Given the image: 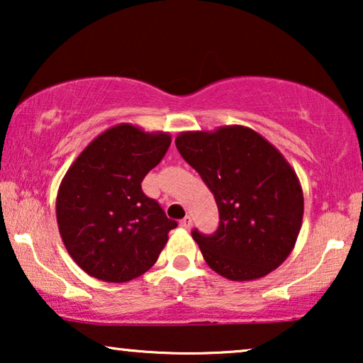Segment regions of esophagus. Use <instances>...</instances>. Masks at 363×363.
I'll list each match as a JSON object with an SVG mask.
<instances>
[{"label":"esophagus","mask_w":363,"mask_h":363,"mask_svg":"<svg viewBox=\"0 0 363 363\" xmlns=\"http://www.w3.org/2000/svg\"><path fill=\"white\" fill-rule=\"evenodd\" d=\"M180 226H182V228H185V230H188V228L191 226V218H190V216H185V218H183V220L180 221Z\"/></svg>","instance_id":"1"}]
</instances>
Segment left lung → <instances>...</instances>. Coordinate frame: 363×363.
Returning <instances> with one entry per match:
<instances>
[{
  "label": "left lung",
  "instance_id": "left-lung-1",
  "mask_svg": "<svg viewBox=\"0 0 363 363\" xmlns=\"http://www.w3.org/2000/svg\"><path fill=\"white\" fill-rule=\"evenodd\" d=\"M177 148L215 195V233L191 231L208 266L231 281H250L282 264L301 231L304 198L284 157L247 127L185 132Z\"/></svg>",
  "mask_w": 363,
  "mask_h": 363
}]
</instances>
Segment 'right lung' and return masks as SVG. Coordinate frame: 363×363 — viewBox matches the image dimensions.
<instances>
[{
  "label": "right lung",
  "instance_id": "right-lung-1",
  "mask_svg": "<svg viewBox=\"0 0 363 363\" xmlns=\"http://www.w3.org/2000/svg\"><path fill=\"white\" fill-rule=\"evenodd\" d=\"M167 133L122 123L89 143L69 168L56 201L72 259L89 276L127 282L150 269L178 223L142 190L170 147Z\"/></svg>",
  "mask_w": 363,
  "mask_h": 363
}]
</instances>
